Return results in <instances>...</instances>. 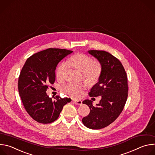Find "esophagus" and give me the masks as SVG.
Segmentation results:
<instances>
[{
  "label": "esophagus",
  "instance_id": "esophagus-1",
  "mask_svg": "<svg viewBox=\"0 0 155 155\" xmlns=\"http://www.w3.org/2000/svg\"><path fill=\"white\" fill-rule=\"evenodd\" d=\"M74 102L78 105H81L82 104V101L81 100H75L74 101Z\"/></svg>",
  "mask_w": 155,
  "mask_h": 155
}]
</instances>
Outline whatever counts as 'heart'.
Listing matches in <instances>:
<instances>
[{
    "label": "heart",
    "mask_w": 155,
    "mask_h": 155,
    "mask_svg": "<svg viewBox=\"0 0 155 155\" xmlns=\"http://www.w3.org/2000/svg\"><path fill=\"white\" fill-rule=\"evenodd\" d=\"M68 64L83 73V77L87 80L93 81L97 79L101 73V68L99 63L94 61L91 57L83 53L72 56L68 61ZM68 64L63 62L59 65L56 72L58 78H63L67 72ZM84 88L85 86L83 84L68 83L64 86L62 90L72 97H79L83 94Z\"/></svg>",
    "instance_id": "heart-1"
}]
</instances>
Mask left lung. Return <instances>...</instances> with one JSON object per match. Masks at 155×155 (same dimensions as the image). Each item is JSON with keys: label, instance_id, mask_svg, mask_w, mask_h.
Listing matches in <instances>:
<instances>
[{"label": "left lung", "instance_id": "1", "mask_svg": "<svg viewBox=\"0 0 155 155\" xmlns=\"http://www.w3.org/2000/svg\"><path fill=\"white\" fill-rule=\"evenodd\" d=\"M88 53L101 65L99 81L93 86L89 96H101L102 98L95 107L91 100L83 101L89 106L90 112L82 122L88 128L99 129L113 123L122 112L127 98V78L121 62L110 53L101 50H90Z\"/></svg>", "mask_w": 155, "mask_h": 155}]
</instances>
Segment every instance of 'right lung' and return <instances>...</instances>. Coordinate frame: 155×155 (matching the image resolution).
Masks as SVG:
<instances>
[{
	"label": "right lung",
	"instance_id": "right-lung-1",
	"mask_svg": "<svg viewBox=\"0 0 155 155\" xmlns=\"http://www.w3.org/2000/svg\"><path fill=\"white\" fill-rule=\"evenodd\" d=\"M73 51L48 48L30 56L18 78V91L26 112L35 121L48 124L58 119L63 107L71 99L50 97L46 91L55 81L58 64Z\"/></svg>",
	"mask_w": 155,
	"mask_h": 155
}]
</instances>
